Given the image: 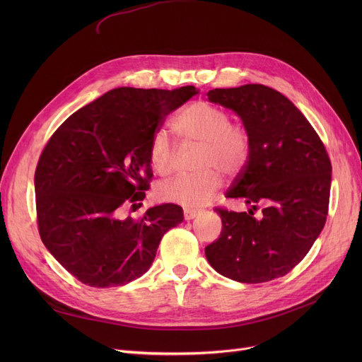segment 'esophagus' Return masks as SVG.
<instances>
[{"instance_id": "obj_1", "label": "esophagus", "mask_w": 362, "mask_h": 362, "mask_svg": "<svg viewBox=\"0 0 362 362\" xmlns=\"http://www.w3.org/2000/svg\"><path fill=\"white\" fill-rule=\"evenodd\" d=\"M198 214H199L198 210H191V208H185V210H183V217H185V220H192V218H195Z\"/></svg>"}]
</instances>
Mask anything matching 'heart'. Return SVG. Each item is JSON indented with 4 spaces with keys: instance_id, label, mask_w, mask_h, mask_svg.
Segmentation results:
<instances>
[{
    "instance_id": "b5f03b06",
    "label": "heart",
    "mask_w": 362,
    "mask_h": 362,
    "mask_svg": "<svg viewBox=\"0 0 362 362\" xmlns=\"http://www.w3.org/2000/svg\"><path fill=\"white\" fill-rule=\"evenodd\" d=\"M173 129L183 142L201 145L195 176H177L161 182L156 195L164 202L186 208L202 206L223 185L220 171L236 176L251 156L250 133L242 124L232 123L230 114L208 101L185 107L173 120ZM175 144L164 129H157L148 146V160L158 175L167 176L175 164Z\"/></svg>"
}]
</instances>
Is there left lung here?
Returning a JSON list of instances; mask_svg holds the SVG:
<instances>
[{"label": "left lung", "instance_id": "8db88e82", "mask_svg": "<svg viewBox=\"0 0 362 362\" xmlns=\"http://www.w3.org/2000/svg\"><path fill=\"white\" fill-rule=\"evenodd\" d=\"M211 103L236 111L251 138V156L227 191L246 213L217 206L221 233L205 248L211 267L240 283L286 276L325 227L332 163L305 116L280 92L259 83L213 89ZM266 206L258 216L257 202Z\"/></svg>", "mask_w": 362, "mask_h": 362}]
</instances>
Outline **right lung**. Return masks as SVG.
I'll return each mask as SVG.
<instances>
[{"label":"right lung","instance_id":"obj_1","mask_svg":"<svg viewBox=\"0 0 362 362\" xmlns=\"http://www.w3.org/2000/svg\"><path fill=\"white\" fill-rule=\"evenodd\" d=\"M198 90L117 88L73 112L44 146L35 170L36 220L52 257L83 284L122 286L152 264L164 233L183 220L163 204L120 218L149 189L148 146L167 114Z\"/></svg>","mask_w":362,"mask_h":362}]
</instances>
